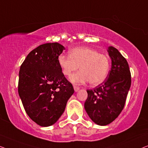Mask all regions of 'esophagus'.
I'll list each match as a JSON object with an SVG mask.
<instances>
[{
	"instance_id": "1",
	"label": "esophagus",
	"mask_w": 148,
	"mask_h": 148,
	"mask_svg": "<svg viewBox=\"0 0 148 148\" xmlns=\"http://www.w3.org/2000/svg\"><path fill=\"white\" fill-rule=\"evenodd\" d=\"M73 87H74L75 92H78V91L80 90V87H79V86H75V85H74Z\"/></svg>"
}]
</instances>
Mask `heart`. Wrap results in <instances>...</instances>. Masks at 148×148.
Segmentation results:
<instances>
[{
	"mask_svg": "<svg viewBox=\"0 0 148 148\" xmlns=\"http://www.w3.org/2000/svg\"><path fill=\"white\" fill-rule=\"evenodd\" d=\"M58 62L62 73L67 76L79 66L80 71L70 77V82L77 84L87 82L92 86L101 84L107 78L110 70V60L107 56L85 47L72 49L69 56L61 54L58 56Z\"/></svg>",
	"mask_w": 148,
	"mask_h": 148,
	"instance_id": "b5f03b06",
	"label": "heart"
}]
</instances>
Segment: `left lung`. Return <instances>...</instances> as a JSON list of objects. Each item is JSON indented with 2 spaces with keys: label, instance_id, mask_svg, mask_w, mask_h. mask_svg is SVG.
Returning a JSON list of instances; mask_svg holds the SVG:
<instances>
[{
  "label": "left lung",
  "instance_id": "1",
  "mask_svg": "<svg viewBox=\"0 0 148 148\" xmlns=\"http://www.w3.org/2000/svg\"><path fill=\"white\" fill-rule=\"evenodd\" d=\"M108 53L111 68L103 83L87 90L84 109L92 121L99 125L113 122L123 109L132 82L127 62L117 49L110 46Z\"/></svg>",
  "mask_w": 148,
  "mask_h": 148
}]
</instances>
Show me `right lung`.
Returning <instances> with one entry per match:
<instances>
[{
	"instance_id": "right-lung-1",
	"label": "right lung",
	"mask_w": 148,
	"mask_h": 148,
	"mask_svg": "<svg viewBox=\"0 0 148 148\" xmlns=\"http://www.w3.org/2000/svg\"><path fill=\"white\" fill-rule=\"evenodd\" d=\"M64 49L58 43L42 44L21 66L18 95L27 115L41 127L52 125L59 119L74 92L58 62Z\"/></svg>"
}]
</instances>
